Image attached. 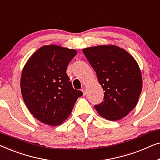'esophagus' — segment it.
I'll use <instances>...</instances> for the list:
<instances>
[{
  "label": "esophagus",
  "instance_id": "1",
  "mask_svg": "<svg viewBox=\"0 0 160 160\" xmlns=\"http://www.w3.org/2000/svg\"><path fill=\"white\" fill-rule=\"evenodd\" d=\"M82 92H83V94H84V95H85L87 94V89L85 88H82Z\"/></svg>",
  "mask_w": 160,
  "mask_h": 160
}]
</instances>
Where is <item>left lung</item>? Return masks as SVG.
I'll list each match as a JSON object with an SVG mask.
<instances>
[{
    "label": "left lung",
    "mask_w": 160,
    "mask_h": 160,
    "mask_svg": "<svg viewBox=\"0 0 160 160\" xmlns=\"http://www.w3.org/2000/svg\"><path fill=\"white\" fill-rule=\"evenodd\" d=\"M104 91L95 108L105 119L117 121L135 108L142 90V76L134 58L123 49L100 45L83 49Z\"/></svg>",
    "instance_id": "1"
}]
</instances>
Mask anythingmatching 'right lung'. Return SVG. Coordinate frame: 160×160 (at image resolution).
Returning a JSON list of instances; mask_svg holds the SVG:
<instances>
[{
  "label": "right lung",
  "mask_w": 160,
  "mask_h": 160,
  "mask_svg": "<svg viewBox=\"0 0 160 160\" xmlns=\"http://www.w3.org/2000/svg\"><path fill=\"white\" fill-rule=\"evenodd\" d=\"M77 52L57 45L43 46L29 58L21 76V92L30 113L42 123L62 124L82 92L73 88L66 73Z\"/></svg>",
  "instance_id": "right-lung-1"
}]
</instances>
